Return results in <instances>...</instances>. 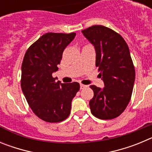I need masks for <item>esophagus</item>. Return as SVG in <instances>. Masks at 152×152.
<instances>
[{"label": "esophagus", "instance_id": "1", "mask_svg": "<svg viewBox=\"0 0 152 152\" xmlns=\"http://www.w3.org/2000/svg\"><path fill=\"white\" fill-rule=\"evenodd\" d=\"M87 87H88V86H87V85H84V84H80V90L84 89V88H87Z\"/></svg>", "mask_w": 152, "mask_h": 152}]
</instances>
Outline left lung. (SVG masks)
<instances>
[{
    "label": "left lung",
    "mask_w": 152,
    "mask_h": 152,
    "mask_svg": "<svg viewBox=\"0 0 152 152\" xmlns=\"http://www.w3.org/2000/svg\"><path fill=\"white\" fill-rule=\"evenodd\" d=\"M81 32L94 46L96 66L104 83L102 89L90 86L94 94L89 102L91 113L114 119L126 110L133 90L135 72L129 49L119 33L106 26L94 25Z\"/></svg>",
    "instance_id": "obj_1"
}]
</instances>
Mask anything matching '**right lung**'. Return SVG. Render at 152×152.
<instances>
[{
  "instance_id": "obj_1",
  "label": "right lung",
  "mask_w": 152,
  "mask_h": 152,
  "mask_svg": "<svg viewBox=\"0 0 152 152\" xmlns=\"http://www.w3.org/2000/svg\"><path fill=\"white\" fill-rule=\"evenodd\" d=\"M76 33H48L30 45L21 68V88L33 112L48 123H59L68 118L72 99L80 89L77 82H57L52 74L64 49Z\"/></svg>"
}]
</instances>
